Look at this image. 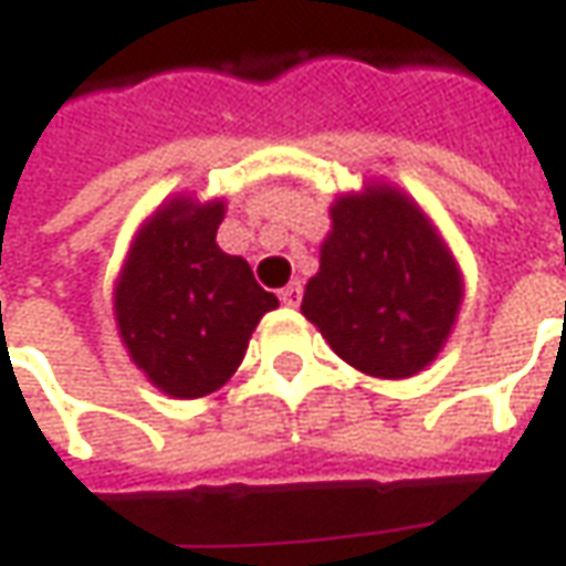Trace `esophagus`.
<instances>
[{
  "instance_id": "1",
  "label": "esophagus",
  "mask_w": 566,
  "mask_h": 566,
  "mask_svg": "<svg viewBox=\"0 0 566 566\" xmlns=\"http://www.w3.org/2000/svg\"><path fill=\"white\" fill-rule=\"evenodd\" d=\"M280 302L286 307H298V302H302V283L295 280V283H290L286 290L280 292Z\"/></svg>"
}]
</instances>
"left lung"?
Returning <instances> with one entry per match:
<instances>
[{
	"label": "left lung",
	"instance_id": "8db88e82",
	"mask_svg": "<svg viewBox=\"0 0 566 566\" xmlns=\"http://www.w3.org/2000/svg\"><path fill=\"white\" fill-rule=\"evenodd\" d=\"M462 302L450 252L419 206L388 187L333 206L302 314L354 369L407 379L438 357Z\"/></svg>",
	"mask_w": 566,
	"mask_h": 566
}]
</instances>
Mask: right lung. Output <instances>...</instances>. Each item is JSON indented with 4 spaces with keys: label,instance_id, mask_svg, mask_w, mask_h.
<instances>
[{
    "label": "right lung",
    "instance_id": "1",
    "mask_svg": "<svg viewBox=\"0 0 566 566\" xmlns=\"http://www.w3.org/2000/svg\"><path fill=\"white\" fill-rule=\"evenodd\" d=\"M221 202L175 200L132 245L116 286V321L132 360L171 397L212 395L237 373L249 335L274 311L240 255L216 243Z\"/></svg>",
    "mask_w": 566,
    "mask_h": 566
}]
</instances>
